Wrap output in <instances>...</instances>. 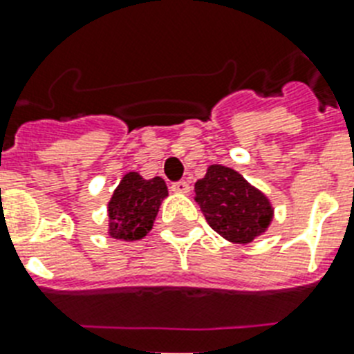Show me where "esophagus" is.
Instances as JSON below:
<instances>
[{
  "mask_svg": "<svg viewBox=\"0 0 354 354\" xmlns=\"http://www.w3.org/2000/svg\"><path fill=\"white\" fill-rule=\"evenodd\" d=\"M172 191L178 192V194H189V191H191V185L187 182H183V180H180V182H174L171 187Z\"/></svg>",
  "mask_w": 354,
  "mask_h": 354,
  "instance_id": "obj_1",
  "label": "esophagus"
}]
</instances>
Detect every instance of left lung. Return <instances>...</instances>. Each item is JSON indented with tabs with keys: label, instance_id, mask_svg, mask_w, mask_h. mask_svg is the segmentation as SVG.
Here are the masks:
<instances>
[{
	"label": "left lung",
	"instance_id": "obj_1",
	"mask_svg": "<svg viewBox=\"0 0 354 354\" xmlns=\"http://www.w3.org/2000/svg\"><path fill=\"white\" fill-rule=\"evenodd\" d=\"M194 192L207 223L229 242L251 243L271 225L274 209L269 198L234 169L209 165Z\"/></svg>",
	"mask_w": 354,
	"mask_h": 354
}]
</instances>
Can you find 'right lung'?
<instances>
[{
	"mask_svg": "<svg viewBox=\"0 0 354 354\" xmlns=\"http://www.w3.org/2000/svg\"><path fill=\"white\" fill-rule=\"evenodd\" d=\"M167 196V185L160 176L145 180L138 172H127L109 202V236L125 242L147 236Z\"/></svg>",
	"mask_w": 354,
	"mask_h": 354,
	"instance_id": "add662e5",
	"label": "right lung"
}]
</instances>
